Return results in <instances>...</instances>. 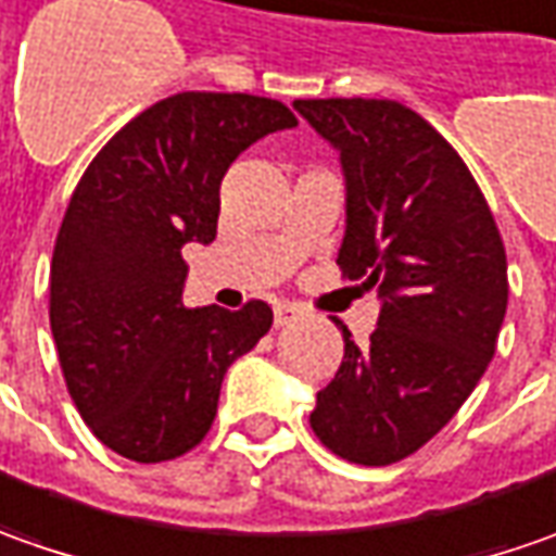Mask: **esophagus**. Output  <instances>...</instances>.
I'll list each match as a JSON object with an SVG mask.
<instances>
[{
	"mask_svg": "<svg viewBox=\"0 0 556 556\" xmlns=\"http://www.w3.org/2000/svg\"><path fill=\"white\" fill-rule=\"evenodd\" d=\"M298 316H301V307H298V304H289V301H282V304L274 307V323H277V326H289Z\"/></svg>",
	"mask_w": 556,
	"mask_h": 556,
	"instance_id": "obj_1",
	"label": "esophagus"
}]
</instances>
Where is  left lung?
Wrapping results in <instances>:
<instances>
[{
	"instance_id": "8db88e82",
	"label": "left lung",
	"mask_w": 556,
	"mask_h": 556,
	"mask_svg": "<svg viewBox=\"0 0 556 556\" xmlns=\"http://www.w3.org/2000/svg\"><path fill=\"white\" fill-rule=\"evenodd\" d=\"M341 153L348 227L338 264L381 298L369 348L344 359L311 428L354 465H393L440 433L495 354L507 311L502 233L452 144L400 101L292 104Z\"/></svg>"
}]
</instances>
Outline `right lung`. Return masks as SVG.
<instances>
[{
  "label": "right lung",
  "instance_id": "obj_1",
  "mask_svg": "<svg viewBox=\"0 0 556 556\" xmlns=\"http://www.w3.org/2000/svg\"><path fill=\"white\" fill-rule=\"evenodd\" d=\"M295 125L270 98L181 91L123 125L76 184L49 319L70 396L106 450L156 465L200 446L224 372L267 336L264 301L184 307L181 249L215 240L220 181L242 150Z\"/></svg>",
  "mask_w": 556,
  "mask_h": 556
}]
</instances>
